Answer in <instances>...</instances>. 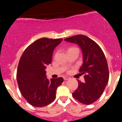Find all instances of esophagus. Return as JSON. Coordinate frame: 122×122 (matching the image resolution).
<instances>
[{"mask_svg": "<svg viewBox=\"0 0 122 122\" xmlns=\"http://www.w3.org/2000/svg\"><path fill=\"white\" fill-rule=\"evenodd\" d=\"M69 79H70V77H68V76H63V79L64 80H68Z\"/></svg>", "mask_w": 122, "mask_h": 122, "instance_id": "obj_1", "label": "esophagus"}]
</instances>
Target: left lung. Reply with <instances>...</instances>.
I'll use <instances>...</instances> for the list:
<instances>
[{"mask_svg":"<svg viewBox=\"0 0 122 122\" xmlns=\"http://www.w3.org/2000/svg\"><path fill=\"white\" fill-rule=\"evenodd\" d=\"M77 44L81 49L83 63L79 72L86 73L85 82L78 81V87L72 93L74 98L84 104H92L104 92L109 81L107 60L97 43L83 35H77L64 40Z\"/></svg>","mask_w":122,"mask_h":122,"instance_id":"obj_1","label":"left lung"}]
</instances>
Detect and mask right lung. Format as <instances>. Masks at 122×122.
I'll return each instance as SVG.
<instances>
[{"mask_svg":"<svg viewBox=\"0 0 122 122\" xmlns=\"http://www.w3.org/2000/svg\"><path fill=\"white\" fill-rule=\"evenodd\" d=\"M63 39L42 38L29 45L19 60L17 81L22 95L29 104L35 107L49 104L56 98L57 87L62 84L63 77H46L45 69L52 62L56 46Z\"/></svg>","mask_w":122,"mask_h":122,"instance_id":"add662e5","label":"right lung"}]
</instances>
